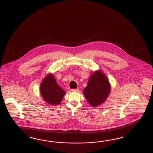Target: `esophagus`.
I'll return each instance as SVG.
<instances>
[{"instance_id":"1","label":"esophagus","mask_w":153,"mask_h":153,"mask_svg":"<svg viewBox=\"0 0 153 153\" xmlns=\"http://www.w3.org/2000/svg\"><path fill=\"white\" fill-rule=\"evenodd\" d=\"M72 91H79V89H71Z\"/></svg>"}]
</instances>
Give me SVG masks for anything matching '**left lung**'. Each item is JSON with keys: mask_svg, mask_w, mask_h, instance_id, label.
Segmentation results:
<instances>
[{"mask_svg": "<svg viewBox=\"0 0 153 153\" xmlns=\"http://www.w3.org/2000/svg\"><path fill=\"white\" fill-rule=\"evenodd\" d=\"M110 91L111 86L107 76L101 71H97L90 76L84 94L90 105L95 107L105 102Z\"/></svg>", "mask_w": 153, "mask_h": 153, "instance_id": "obj_1", "label": "left lung"}]
</instances>
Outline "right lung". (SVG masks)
I'll use <instances>...</instances> for the list:
<instances>
[{"label": "right lung", "instance_id": "1", "mask_svg": "<svg viewBox=\"0 0 153 153\" xmlns=\"http://www.w3.org/2000/svg\"><path fill=\"white\" fill-rule=\"evenodd\" d=\"M40 93L44 100L52 105L60 104L66 93L58 85L54 76L51 74L43 79L40 85Z\"/></svg>", "mask_w": 153, "mask_h": 153}]
</instances>
